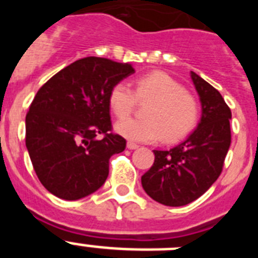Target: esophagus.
<instances>
[{
  "label": "esophagus",
  "instance_id": "1",
  "mask_svg": "<svg viewBox=\"0 0 258 258\" xmlns=\"http://www.w3.org/2000/svg\"><path fill=\"white\" fill-rule=\"evenodd\" d=\"M126 147L129 150H136V149H138V147H140V146L137 145V143H133V142H127L126 143Z\"/></svg>",
  "mask_w": 258,
  "mask_h": 258
}]
</instances>
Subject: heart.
Instances as JSON below:
<instances>
[{
    "mask_svg": "<svg viewBox=\"0 0 258 258\" xmlns=\"http://www.w3.org/2000/svg\"><path fill=\"white\" fill-rule=\"evenodd\" d=\"M150 101L144 110L145 119H124L116 124L120 136L134 142H164L182 140L197 127L200 117L199 102L172 76L151 72L134 83V93L125 83L111 89L108 106L113 115L123 118L134 109L136 101Z\"/></svg>",
    "mask_w": 258,
    "mask_h": 258,
    "instance_id": "heart-1",
    "label": "heart"
}]
</instances>
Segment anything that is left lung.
<instances>
[{
    "mask_svg": "<svg viewBox=\"0 0 258 258\" xmlns=\"http://www.w3.org/2000/svg\"><path fill=\"white\" fill-rule=\"evenodd\" d=\"M202 103V118L187 140L169 151L154 150L155 161L142 175V187L155 202L182 207L217 181L231 143V111L222 95L191 71Z\"/></svg>",
    "mask_w": 258,
    "mask_h": 258,
    "instance_id": "obj_1",
    "label": "left lung"
}]
</instances>
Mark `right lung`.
Instances as JSON below:
<instances>
[{
    "instance_id": "obj_1",
    "label": "right lung",
    "mask_w": 258,
    "mask_h": 258,
    "mask_svg": "<svg viewBox=\"0 0 258 258\" xmlns=\"http://www.w3.org/2000/svg\"><path fill=\"white\" fill-rule=\"evenodd\" d=\"M132 74L129 63L88 56L40 88L26 116V146L38 179L52 195L79 200L106 182L109 157L126 146L112 133L108 95Z\"/></svg>"
}]
</instances>
